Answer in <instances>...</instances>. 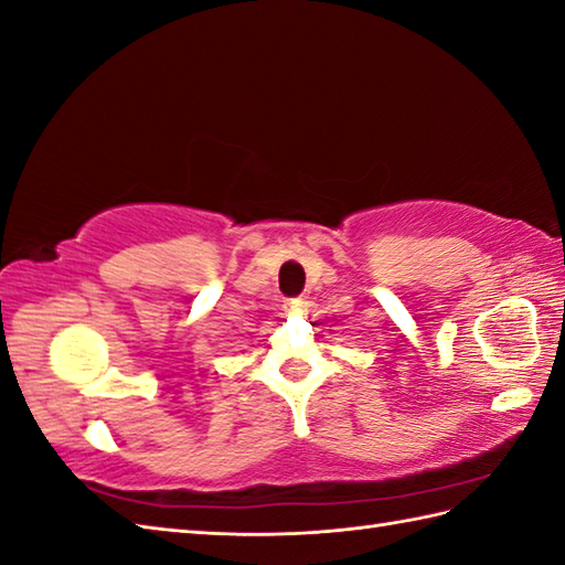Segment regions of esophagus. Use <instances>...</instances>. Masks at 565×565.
I'll list each match as a JSON object with an SVG mask.
<instances>
[{
	"label": "esophagus",
	"mask_w": 565,
	"mask_h": 565,
	"mask_svg": "<svg viewBox=\"0 0 565 565\" xmlns=\"http://www.w3.org/2000/svg\"><path fill=\"white\" fill-rule=\"evenodd\" d=\"M284 308H286V313H303L306 301L303 298H289V301L284 303Z\"/></svg>",
	"instance_id": "1"
}]
</instances>
